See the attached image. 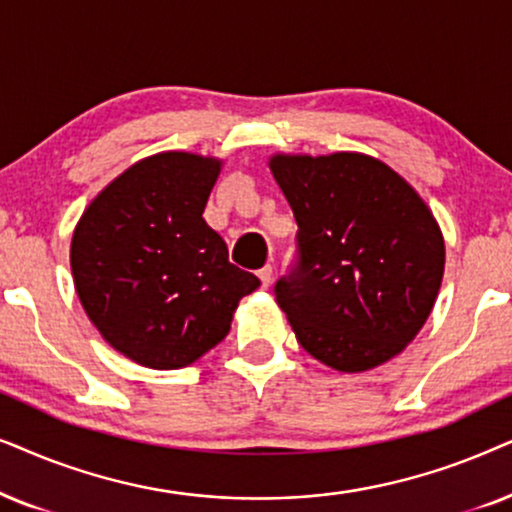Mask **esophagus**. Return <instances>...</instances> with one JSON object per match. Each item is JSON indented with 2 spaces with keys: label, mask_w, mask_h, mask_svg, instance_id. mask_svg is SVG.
Returning <instances> with one entry per match:
<instances>
[{
  "label": "esophagus",
  "mask_w": 512,
  "mask_h": 512,
  "mask_svg": "<svg viewBox=\"0 0 512 512\" xmlns=\"http://www.w3.org/2000/svg\"><path fill=\"white\" fill-rule=\"evenodd\" d=\"M257 276H260L262 288H269V285H271V276H274V269H271V264H267V267H262L260 271H257Z\"/></svg>",
  "instance_id": "esophagus-1"
}]
</instances>
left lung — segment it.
I'll return each instance as SVG.
<instances>
[{
	"label": "left lung",
	"instance_id": "1",
	"mask_svg": "<svg viewBox=\"0 0 512 512\" xmlns=\"http://www.w3.org/2000/svg\"><path fill=\"white\" fill-rule=\"evenodd\" d=\"M297 220V269L276 302L306 353L365 372L405 351L438 299L445 238L431 208L384 161L360 152L274 154Z\"/></svg>",
	"mask_w": 512,
	"mask_h": 512
}]
</instances>
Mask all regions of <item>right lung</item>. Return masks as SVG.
Returning a JSON list of instances; mask_svg holds the SVG:
<instances>
[{
  "instance_id": "obj_1",
  "label": "right lung",
  "mask_w": 512,
  "mask_h": 512,
  "mask_svg": "<svg viewBox=\"0 0 512 512\" xmlns=\"http://www.w3.org/2000/svg\"><path fill=\"white\" fill-rule=\"evenodd\" d=\"M222 159L161 152L114 177L79 217L70 267L102 339L152 370L192 365L260 288L203 220Z\"/></svg>"
}]
</instances>
